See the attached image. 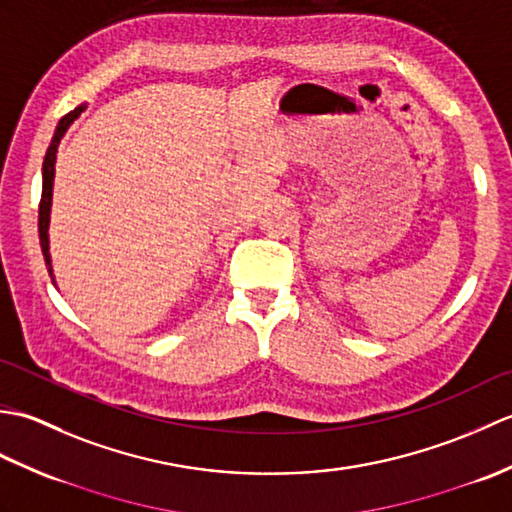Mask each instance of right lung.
<instances>
[{
	"label": "right lung",
	"mask_w": 512,
	"mask_h": 512,
	"mask_svg": "<svg viewBox=\"0 0 512 512\" xmlns=\"http://www.w3.org/2000/svg\"><path fill=\"white\" fill-rule=\"evenodd\" d=\"M85 110L83 105L76 107L70 114H65L59 125L57 132L52 136V143L46 151V158H43V189H41V202H39V244H41V253L43 259H46L48 273L52 275V264H50V248H48V224H50V204H52V180H54V160H57V147L61 143L63 134L68 132V127L74 123V118L79 116Z\"/></svg>",
	"instance_id": "add662e5"
}]
</instances>
